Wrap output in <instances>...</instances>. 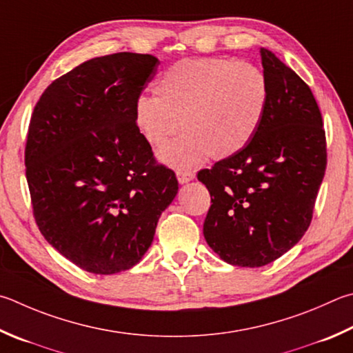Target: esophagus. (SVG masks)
<instances>
[{"instance_id":"obj_1","label":"esophagus","mask_w":353,"mask_h":353,"mask_svg":"<svg viewBox=\"0 0 353 353\" xmlns=\"http://www.w3.org/2000/svg\"><path fill=\"white\" fill-rule=\"evenodd\" d=\"M176 176H177V181H179V183H181V185L187 183L190 181H193V179L196 177L194 172H191V171H177Z\"/></svg>"}]
</instances>
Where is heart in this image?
<instances>
[{
    "label": "heart",
    "mask_w": 353,
    "mask_h": 353,
    "mask_svg": "<svg viewBox=\"0 0 353 353\" xmlns=\"http://www.w3.org/2000/svg\"><path fill=\"white\" fill-rule=\"evenodd\" d=\"M156 95H140L134 123L163 163L191 170L210 156L239 152L258 131L268 105V81L247 61L221 57L185 59L170 66L154 83Z\"/></svg>",
    "instance_id": "heart-1"
}]
</instances>
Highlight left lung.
Here are the masks:
<instances>
[{"instance_id":"left-lung-1","label":"left lung","mask_w":353,"mask_h":353,"mask_svg":"<svg viewBox=\"0 0 353 353\" xmlns=\"http://www.w3.org/2000/svg\"><path fill=\"white\" fill-rule=\"evenodd\" d=\"M268 81L262 123L243 148L197 179L211 207L205 241L232 265L262 267L296 245L310 225L327 152L310 88L272 50L261 48Z\"/></svg>"}]
</instances>
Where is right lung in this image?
Returning <instances> with one entry per match:
<instances>
[{"instance_id": "right-lung-1", "label": "right lung", "mask_w": 353, "mask_h": 353, "mask_svg": "<svg viewBox=\"0 0 353 353\" xmlns=\"http://www.w3.org/2000/svg\"><path fill=\"white\" fill-rule=\"evenodd\" d=\"M150 54L91 59L50 83L32 114L26 177L37 225L83 270L114 274L140 262L176 197L134 123V103L157 72Z\"/></svg>"}]
</instances>
